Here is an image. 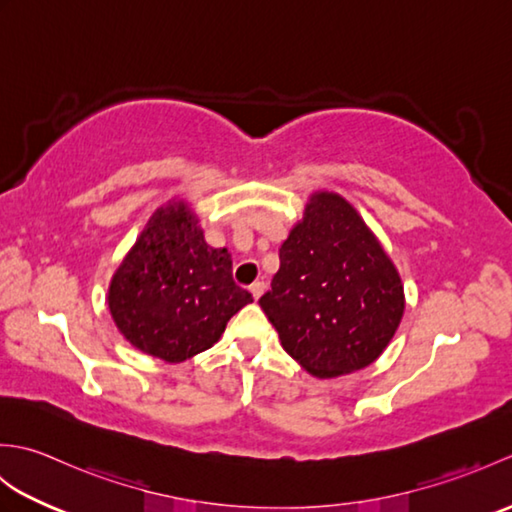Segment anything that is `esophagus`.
<instances>
[{"instance_id": "1", "label": "esophagus", "mask_w": 512, "mask_h": 512, "mask_svg": "<svg viewBox=\"0 0 512 512\" xmlns=\"http://www.w3.org/2000/svg\"><path fill=\"white\" fill-rule=\"evenodd\" d=\"M264 281H255V284L253 286H250L248 290H250V295H253L255 299H259V297H262V292H264Z\"/></svg>"}]
</instances>
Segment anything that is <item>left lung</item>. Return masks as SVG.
<instances>
[{
  "mask_svg": "<svg viewBox=\"0 0 512 512\" xmlns=\"http://www.w3.org/2000/svg\"><path fill=\"white\" fill-rule=\"evenodd\" d=\"M279 262L259 306L308 374L358 372L385 352L405 312V290L378 237L343 195H310Z\"/></svg>",
  "mask_w": 512,
  "mask_h": 512,
  "instance_id": "obj_1",
  "label": "left lung"
}]
</instances>
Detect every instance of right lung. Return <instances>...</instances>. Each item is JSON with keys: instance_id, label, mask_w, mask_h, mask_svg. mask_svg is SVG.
<instances>
[{"instance_id": "add662e5", "label": "right lung", "mask_w": 512, "mask_h": 512, "mask_svg": "<svg viewBox=\"0 0 512 512\" xmlns=\"http://www.w3.org/2000/svg\"><path fill=\"white\" fill-rule=\"evenodd\" d=\"M250 301L233 281L231 253L206 244L198 215L178 198L149 217L107 292L118 332L167 363L209 350Z\"/></svg>"}]
</instances>
